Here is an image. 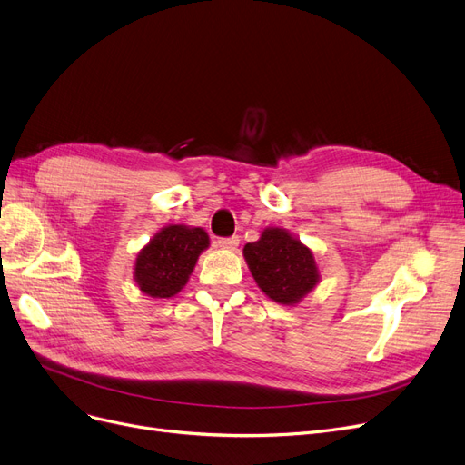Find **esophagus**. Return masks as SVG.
Listing matches in <instances>:
<instances>
[{"instance_id":"esophagus-1","label":"esophagus","mask_w":465,"mask_h":465,"mask_svg":"<svg viewBox=\"0 0 465 465\" xmlns=\"http://www.w3.org/2000/svg\"><path fill=\"white\" fill-rule=\"evenodd\" d=\"M216 245L220 249H235L239 245V237L237 235H232V237H220L216 241Z\"/></svg>"}]
</instances>
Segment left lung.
<instances>
[{
	"mask_svg": "<svg viewBox=\"0 0 465 465\" xmlns=\"http://www.w3.org/2000/svg\"><path fill=\"white\" fill-rule=\"evenodd\" d=\"M243 254L258 287L279 304H296L319 281L312 251L281 228L262 232Z\"/></svg>",
	"mask_w": 465,
	"mask_h": 465,
	"instance_id": "left-lung-1",
	"label": "left lung"
}]
</instances>
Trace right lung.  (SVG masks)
Here are the masks:
<instances>
[{
    "instance_id": "1",
    "label": "right lung",
    "mask_w": 465,
    "mask_h": 465,
    "mask_svg": "<svg viewBox=\"0 0 465 465\" xmlns=\"http://www.w3.org/2000/svg\"><path fill=\"white\" fill-rule=\"evenodd\" d=\"M209 247V235L201 228L167 226L138 252L134 279L152 298H171L183 289L197 256Z\"/></svg>"
}]
</instances>
